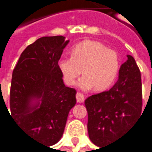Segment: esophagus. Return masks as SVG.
I'll return each instance as SVG.
<instances>
[{"instance_id": "1", "label": "esophagus", "mask_w": 152, "mask_h": 152, "mask_svg": "<svg viewBox=\"0 0 152 152\" xmlns=\"http://www.w3.org/2000/svg\"><path fill=\"white\" fill-rule=\"evenodd\" d=\"M76 97L77 102H83L85 101V97H84V95L80 93V92H77V93H76Z\"/></svg>"}]
</instances>
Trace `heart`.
<instances>
[{
    "label": "heart",
    "instance_id": "heart-1",
    "mask_svg": "<svg viewBox=\"0 0 152 152\" xmlns=\"http://www.w3.org/2000/svg\"><path fill=\"white\" fill-rule=\"evenodd\" d=\"M58 67L66 84L72 86L81 74L77 86L88 91H103L112 86L119 71V59L114 50L96 41H84L71 50V56H62Z\"/></svg>",
    "mask_w": 152,
    "mask_h": 152
}]
</instances>
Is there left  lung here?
Here are the masks:
<instances>
[{
  "label": "left lung",
  "mask_w": 152,
  "mask_h": 152,
  "mask_svg": "<svg viewBox=\"0 0 152 152\" xmlns=\"http://www.w3.org/2000/svg\"><path fill=\"white\" fill-rule=\"evenodd\" d=\"M127 57L119 68L115 85L85 101L89 138L98 147L120 138L142 115L140 71L133 57Z\"/></svg>",
  "instance_id": "obj_1"
}]
</instances>
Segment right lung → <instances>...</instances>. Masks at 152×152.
Instances as JSON below:
<instances>
[{
  "label": "right lung",
  "instance_id": "obj_1",
  "mask_svg": "<svg viewBox=\"0 0 152 152\" xmlns=\"http://www.w3.org/2000/svg\"><path fill=\"white\" fill-rule=\"evenodd\" d=\"M69 42L63 36L40 38L24 50L12 72L11 117L26 134L48 146L61 139L76 102V91L66 86L58 67Z\"/></svg>",
  "mask_w": 152,
  "mask_h": 152
}]
</instances>
